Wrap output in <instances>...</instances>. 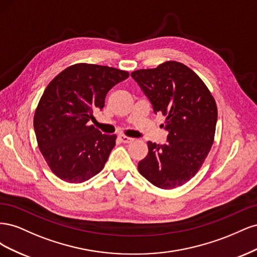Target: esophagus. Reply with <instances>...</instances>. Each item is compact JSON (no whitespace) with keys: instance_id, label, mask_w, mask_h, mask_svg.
<instances>
[{"instance_id":"esophagus-1","label":"esophagus","mask_w":257,"mask_h":257,"mask_svg":"<svg viewBox=\"0 0 257 257\" xmlns=\"http://www.w3.org/2000/svg\"><path fill=\"white\" fill-rule=\"evenodd\" d=\"M119 138H120V141H121L122 143H124V144H130V143H132V142L134 141L133 138L127 137V136H125V135H119Z\"/></svg>"}]
</instances>
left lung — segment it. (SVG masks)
I'll return each instance as SVG.
<instances>
[{
	"label": "left lung",
	"instance_id": "left-lung-1",
	"mask_svg": "<svg viewBox=\"0 0 257 257\" xmlns=\"http://www.w3.org/2000/svg\"><path fill=\"white\" fill-rule=\"evenodd\" d=\"M149 99L154 113L166 116L164 145L148 142L138 170L158 188L170 190L188 182L211 149L217 120L216 104L199 77L182 63L168 61L157 68L131 74Z\"/></svg>",
	"mask_w": 257,
	"mask_h": 257
}]
</instances>
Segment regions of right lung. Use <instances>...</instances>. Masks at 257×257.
<instances>
[{"mask_svg": "<svg viewBox=\"0 0 257 257\" xmlns=\"http://www.w3.org/2000/svg\"><path fill=\"white\" fill-rule=\"evenodd\" d=\"M128 73L95 64L65 68L45 89L34 114L38 148L52 173L68 183L97 175L115 146V135L90 125L113 85Z\"/></svg>", "mask_w": 257, "mask_h": 257, "instance_id": "1", "label": "right lung"}]
</instances>
